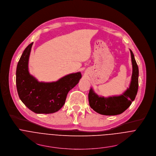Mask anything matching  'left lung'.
<instances>
[{
	"label": "left lung",
	"instance_id": "obj_1",
	"mask_svg": "<svg viewBox=\"0 0 156 156\" xmlns=\"http://www.w3.org/2000/svg\"><path fill=\"white\" fill-rule=\"evenodd\" d=\"M133 73L129 87L121 95L109 97H99L92 89L89 93L90 107L96 112L104 115H116L124 112L135 99L138 90L139 69L131 50Z\"/></svg>",
	"mask_w": 156,
	"mask_h": 156
}]
</instances>
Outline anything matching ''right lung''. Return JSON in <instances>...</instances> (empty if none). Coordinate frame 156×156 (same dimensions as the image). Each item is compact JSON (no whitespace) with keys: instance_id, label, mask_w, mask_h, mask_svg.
<instances>
[{"instance_id":"right-lung-1","label":"right lung","mask_w":156,"mask_h":156,"mask_svg":"<svg viewBox=\"0 0 156 156\" xmlns=\"http://www.w3.org/2000/svg\"><path fill=\"white\" fill-rule=\"evenodd\" d=\"M24 50L17 64L16 85L19 96L25 105L36 113H53L64 105L69 91L79 83L80 72L67 75L56 82H40L28 72L31 46Z\"/></svg>"}]
</instances>
